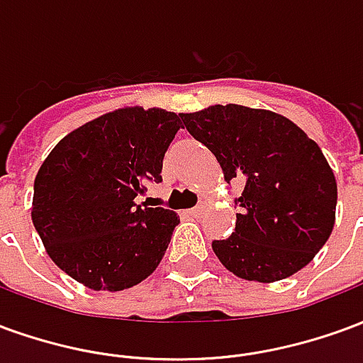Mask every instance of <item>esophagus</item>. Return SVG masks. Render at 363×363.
Listing matches in <instances>:
<instances>
[{
    "instance_id": "esophagus-1",
    "label": "esophagus",
    "mask_w": 363,
    "mask_h": 363,
    "mask_svg": "<svg viewBox=\"0 0 363 363\" xmlns=\"http://www.w3.org/2000/svg\"><path fill=\"white\" fill-rule=\"evenodd\" d=\"M206 212V206L204 204H198L196 208H192V210H189V216H192V218H200L202 213Z\"/></svg>"
}]
</instances>
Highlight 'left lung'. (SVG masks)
<instances>
[{"label":"left lung","instance_id":"1","mask_svg":"<svg viewBox=\"0 0 363 363\" xmlns=\"http://www.w3.org/2000/svg\"><path fill=\"white\" fill-rule=\"evenodd\" d=\"M190 135L220 161L225 181L241 179L235 231L212 241L239 278L284 280L319 252L335 225L336 181L317 143L280 114L216 104L181 114Z\"/></svg>","mask_w":363,"mask_h":363}]
</instances>
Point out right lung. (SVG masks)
I'll return each instance as SVG.
<instances>
[{"label":"right lung","mask_w":363,"mask_h":363,"mask_svg":"<svg viewBox=\"0 0 363 363\" xmlns=\"http://www.w3.org/2000/svg\"><path fill=\"white\" fill-rule=\"evenodd\" d=\"M181 114L120 108L67 134L35 179L33 223L67 276L95 291L145 280L165 255L179 218L138 206L145 182H161Z\"/></svg>","instance_id":"1"}]
</instances>
